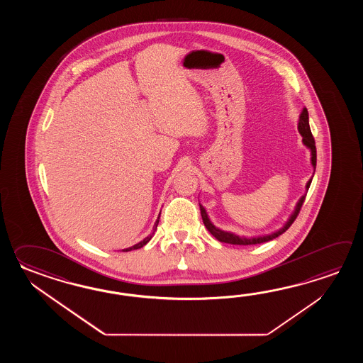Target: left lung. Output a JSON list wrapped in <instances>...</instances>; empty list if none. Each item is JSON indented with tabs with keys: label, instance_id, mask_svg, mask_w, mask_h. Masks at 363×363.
Wrapping results in <instances>:
<instances>
[{
	"label": "left lung",
	"instance_id": "left-lung-1",
	"mask_svg": "<svg viewBox=\"0 0 363 363\" xmlns=\"http://www.w3.org/2000/svg\"><path fill=\"white\" fill-rule=\"evenodd\" d=\"M298 131L301 133L303 144H305V145L311 150V164L314 166V171H315V140L313 138V133H311L310 125H308V113L306 108H303V110H302L301 116H300V121H298ZM311 180H313V179H310L308 182V184H306V191H308V188H310ZM305 197H306V194H305V196H302L301 199H300L298 203H297V206H296V210H294V214H292V216L289 218V220L286 222V225H284L281 230L274 232V233H271V235H267V236H261V238H250V239H247V238H240V236H238V235H233L231 232L222 231V230L216 228V225L210 222V219H208V214H206V211H205L203 206H201L200 205L201 216H202V220H203L205 227L208 228V231L210 232V233H211L216 240H219L220 242L233 244V245H257V244H262V242H266V241L277 239V238L280 236L281 233H284V232H286V230L292 225V223L296 220V218L298 216V213H300V210H301L302 205H303Z\"/></svg>",
	"mask_w": 363,
	"mask_h": 363
}]
</instances>
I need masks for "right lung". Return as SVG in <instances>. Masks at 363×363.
<instances>
[{
  "mask_svg": "<svg viewBox=\"0 0 363 363\" xmlns=\"http://www.w3.org/2000/svg\"><path fill=\"white\" fill-rule=\"evenodd\" d=\"M161 216V214H160ZM158 222H160V216H158V219H157V222H155V228H153V232L147 236V238H145V239L143 240V241H140L139 244H136V245H133V247H127V249H124L123 252H130V250H133V249H140V247H144V245H147V242L150 241V239H152V236H153V233H155V230H157V225H158Z\"/></svg>",
  "mask_w": 363,
  "mask_h": 363,
  "instance_id": "add662e5",
  "label": "right lung"
}]
</instances>
